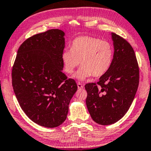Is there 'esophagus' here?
<instances>
[{
  "label": "esophagus",
  "mask_w": 151,
  "mask_h": 151,
  "mask_svg": "<svg viewBox=\"0 0 151 151\" xmlns=\"http://www.w3.org/2000/svg\"><path fill=\"white\" fill-rule=\"evenodd\" d=\"M77 85H78V89H83L84 86L83 85V84H82V83H78Z\"/></svg>",
  "instance_id": "esophagus-1"
}]
</instances>
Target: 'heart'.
<instances>
[{
    "instance_id": "obj_1",
    "label": "heart",
    "mask_w": 151,
    "mask_h": 151,
    "mask_svg": "<svg viewBox=\"0 0 151 151\" xmlns=\"http://www.w3.org/2000/svg\"><path fill=\"white\" fill-rule=\"evenodd\" d=\"M113 53V47L107 41L88 36L77 37L72 42L71 50H64L62 54L64 71L72 74L80 61L82 66L74 78L84 80L91 76L100 77L110 67Z\"/></svg>"
}]
</instances>
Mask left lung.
<instances>
[{
  "label": "left lung",
  "mask_w": 151,
  "mask_h": 151,
  "mask_svg": "<svg viewBox=\"0 0 151 151\" xmlns=\"http://www.w3.org/2000/svg\"><path fill=\"white\" fill-rule=\"evenodd\" d=\"M114 55L110 67L96 83L85 87L88 111L96 123L106 126L122 118L135 96L139 70L131 45L119 35L111 32Z\"/></svg>",
  "instance_id": "obj_1"
}]
</instances>
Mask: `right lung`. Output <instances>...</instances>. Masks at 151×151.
Returning a JSON list of instances; mask_svg holds the SVG:
<instances>
[{"label": "right lung", "mask_w": 151, "mask_h": 151, "mask_svg": "<svg viewBox=\"0 0 151 151\" xmlns=\"http://www.w3.org/2000/svg\"><path fill=\"white\" fill-rule=\"evenodd\" d=\"M63 31L33 35L19 47L12 72V87L21 109L33 122L55 128L66 120L77 91L75 80L62 72Z\"/></svg>", "instance_id": "right-lung-1"}]
</instances>
